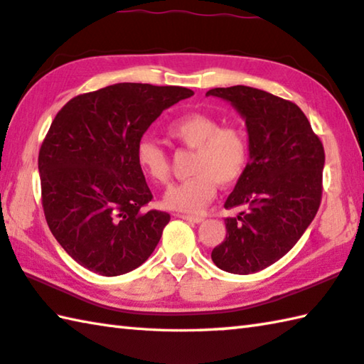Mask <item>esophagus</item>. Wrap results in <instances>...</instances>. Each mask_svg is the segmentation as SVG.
<instances>
[{
  "mask_svg": "<svg viewBox=\"0 0 364 364\" xmlns=\"http://www.w3.org/2000/svg\"><path fill=\"white\" fill-rule=\"evenodd\" d=\"M181 220H186L189 223H196V224H200L203 223V218L202 216H193V215H180Z\"/></svg>",
  "mask_w": 364,
  "mask_h": 364,
  "instance_id": "1",
  "label": "esophagus"
}]
</instances>
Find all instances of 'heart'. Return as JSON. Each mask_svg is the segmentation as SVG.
<instances>
[{
  "mask_svg": "<svg viewBox=\"0 0 364 364\" xmlns=\"http://www.w3.org/2000/svg\"><path fill=\"white\" fill-rule=\"evenodd\" d=\"M167 135L196 153L191 165L194 176L173 184L164 194L162 202L167 208L197 213L213 199L218 183L230 186L243 175L248 165L250 148L245 134L232 125L221 127L220 121L210 114L178 116L167 125ZM135 164L153 183L168 180V157L154 140L143 138L138 141Z\"/></svg>",
  "mask_w": 364,
  "mask_h": 364,
  "instance_id": "1",
  "label": "heart"
}]
</instances>
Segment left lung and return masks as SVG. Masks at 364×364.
<instances>
[{
  "instance_id": "obj_1",
  "label": "left lung",
  "mask_w": 364,
  "mask_h": 364,
  "mask_svg": "<svg viewBox=\"0 0 364 364\" xmlns=\"http://www.w3.org/2000/svg\"><path fill=\"white\" fill-rule=\"evenodd\" d=\"M232 105L247 125L250 159L224 208L226 239L211 251L221 270L248 275L285 256L314 221L321 200L325 149L293 102L248 85L207 92Z\"/></svg>"
}]
</instances>
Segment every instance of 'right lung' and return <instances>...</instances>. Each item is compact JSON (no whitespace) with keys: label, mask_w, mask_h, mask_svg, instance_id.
<instances>
[{"label":"right lung","mask_w":364,"mask_h":364,"mask_svg":"<svg viewBox=\"0 0 364 364\" xmlns=\"http://www.w3.org/2000/svg\"><path fill=\"white\" fill-rule=\"evenodd\" d=\"M194 92L119 82L77 95L58 111L39 149L46 221L62 248L105 277L148 259L170 221L149 210L153 194L135 148L164 109Z\"/></svg>","instance_id":"1"}]
</instances>
